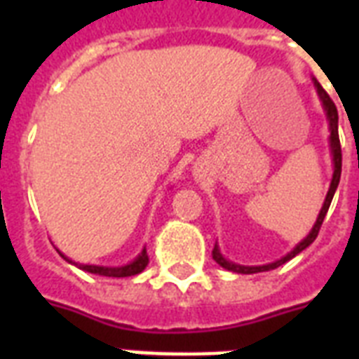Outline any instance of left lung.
Instances as JSON below:
<instances>
[{
  "mask_svg": "<svg viewBox=\"0 0 359 359\" xmlns=\"http://www.w3.org/2000/svg\"><path fill=\"white\" fill-rule=\"evenodd\" d=\"M313 81H315V87H317L318 97H320V102H323V108H324V111H326V119H328V124H330V151H332V158H334V177H332V184H330V190H328V194H326V199H324L323 208H320V212H318L317 222H315V225H313V229L309 231V235L302 240L300 244L296 245L294 250L290 251V253H287L285 257H281L279 261L270 262V264H262V266H242V264H235V262L227 261V259H225V257L219 253L218 245H214L212 259L218 262L219 266L225 268V270H231V272H236V273H257V272H266V270H273V268L281 266V264H285L287 261H290L292 257H296L298 253H300V251L306 250L307 245H311L313 242H315V238H317L318 231H320V225H323L324 218H326V212H328L330 203H332V199H334L335 190H337V186H339L341 160H343V156H341L339 132H337V121H339L337 108H335L334 100L330 98L328 93L323 89V86H320L317 80H313Z\"/></svg>",
  "mask_w": 359,
  "mask_h": 359,
  "instance_id": "obj_1",
  "label": "left lung"
}]
</instances>
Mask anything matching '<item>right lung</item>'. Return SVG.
<instances>
[{
  "instance_id": "add662e5",
  "label": "right lung",
  "mask_w": 359,
  "mask_h": 359,
  "mask_svg": "<svg viewBox=\"0 0 359 359\" xmlns=\"http://www.w3.org/2000/svg\"><path fill=\"white\" fill-rule=\"evenodd\" d=\"M59 255L63 257L65 261L72 262L69 257H65L61 251H59ZM147 264H149V255H147V250L143 248V251H141L140 255L135 257L130 264H124V266H97V264H78V266H80L81 270H86V272L97 273V276H106V278H128V276H135V273L143 272Z\"/></svg>"
}]
</instances>
